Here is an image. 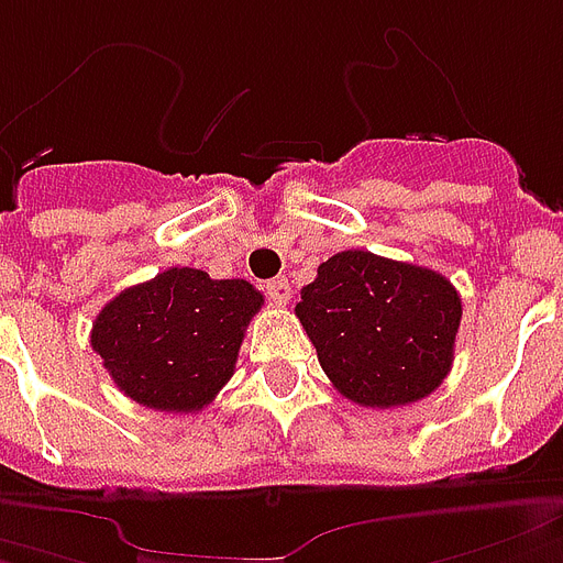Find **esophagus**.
Masks as SVG:
<instances>
[{
  "label": "esophagus",
  "instance_id": "obj_1",
  "mask_svg": "<svg viewBox=\"0 0 563 563\" xmlns=\"http://www.w3.org/2000/svg\"><path fill=\"white\" fill-rule=\"evenodd\" d=\"M265 295L277 303V307H286L291 298V286L286 277H274V280L265 283Z\"/></svg>",
  "mask_w": 563,
  "mask_h": 563
}]
</instances>
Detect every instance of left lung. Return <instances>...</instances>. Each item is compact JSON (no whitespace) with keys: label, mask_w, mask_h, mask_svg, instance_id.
I'll list each match as a JSON object with an SVG mask.
<instances>
[{"label":"left lung","mask_w":563,"mask_h":563,"mask_svg":"<svg viewBox=\"0 0 563 563\" xmlns=\"http://www.w3.org/2000/svg\"><path fill=\"white\" fill-rule=\"evenodd\" d=\"M295 316L347 400L394 409L429 397L450 374L462 298L432 268L342 251L318 265Z\"/></svg>","instance_id":"obj_1"}]
</instances>
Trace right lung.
<instances>
[{
    "mask_svg": "<svg viewBox=\"0 0 563 563\" xmlns=\"http://www.w3.org/2000/svg\"><path fill=\"white\" fill-rule=\"evenodd\" d=\"M260 307L263 295L247 280L169 268L119 291L92 321L90 344L125 397L145 409L189 415L233 376Z\"/></svg>",
    "mask_w": 563,
    "mask_h": 563,
    "instance_id": "add662e5",
    "label": "right lung"
}]
</instances>
